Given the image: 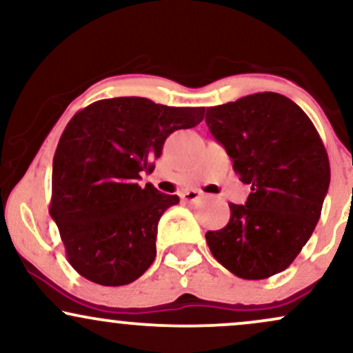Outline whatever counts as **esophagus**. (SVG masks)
<instances>
[{"mask_svg":"<svg viewBox=\"0 0 353 353\" xmlns=\"http://www.w3.org/2000/svg\"><path fill=\"white\" fill-rule=\"evenodd\" d=\"M204 196V194L201 192V190H188V192H184L182 194V199H184L185 202H194V201H197V199H201V197Z\"/></svg>","mask_w":353,"mask_h":353,"instance_id":"1","label":"esophagus"}]
</instances>
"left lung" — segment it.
<instances>
[{"label": "left lung", "mask_w": 353, "mask_h": 353, "mask_svg": "<svg viewBox=\"0 0 353 353\" xmlns=\"http://www.w3.org/2000/svg\"><path fill=\"white\" fill-rule=\"evenodd\" d=\"M205 123L252 190L244 205L230 202L225 228L205 234L210 252L247 281L282 272L310 239L329 190V156L317 129L277 92L208 108Z\"/></svg>", "instance_id": "1"}]
</instances>
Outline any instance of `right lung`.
Wrapping results in <instances>:
<instances>
[{
  "mask_svg": "<svg viewBox=\"0 0 353 353\" xmlns=\"http://www.w3.org/2000/svg\"><path fill=\"white\" fill-rule=\"evenodd\" d=\"M205 108H172L145 98L101 99L72 116L52 159L50 214L76 272L99 285H128L156 257L159 219L177 196L141 188L144 172L177 129Z\"/></svg>",
  "mask_w": 353,
  "mask_h": 353,
  "instance_id": "add662e5",
  "label": "right lung"
}]
</instances>
